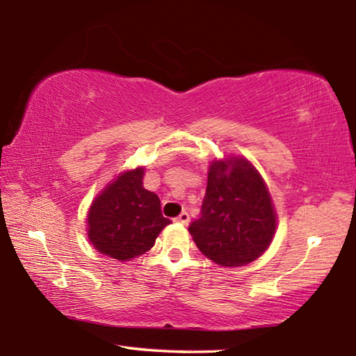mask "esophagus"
<instances>
[{"instance_id": "1", "label": "esophagus", "mask_w": 356, "mask_h": 356, "mask_svg": "<svg viewBox=\"0 0 356 356\" xmlns=\"http://www.w3.org/2000/svg\"><path fill=\"white\" fill-rule=\"evenodd\" d=\"M176 221H177V222H182V225H188V221H190L188 212H185V210H184V212L177 216Z\"/></svg>"}]
</instances>
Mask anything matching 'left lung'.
<instances>
[{
    "instance_id": "obj_1",
    "label": "left lung",
    "mask_w": 356,
    "mask_h": 356,
    "mask_svg": "<svg viewBox=\"0 0 356 356\" xmlns=\"http://www.w3.org/2000/svg\"><path fill=\"white\" fill-rule=\"evenodd\" d=\"M188 231L204 256L242 267L264 254L276 231L272 196L248 160L231 156L209 168L201 215Z\"/></svg>"
}]
</instances>
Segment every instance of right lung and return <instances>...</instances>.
Returning a JSON list of instances; mask_svg holds the SVG:
<instances>
[{"label":"right lung","instance_id":"1","mask_svg":"<svg viewBox=\"0 0 356 356\" xmlns=\"http://www.w3.org/2000/svg\"><path fill=\"white\" fill-rule=\"evenodd\" d=\"M144 168L120 172L95 197L88 213V237L94 248L118 261H130L152 248L171 220L160 200L143 186Z\"/></svg>","mask_w":356,"mask_h":356}]
</instances>
